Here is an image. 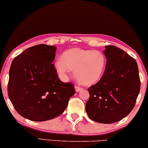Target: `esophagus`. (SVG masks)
<instances>
[{
	"mask_svg": "<svg viewBox=\"0 0 148 148\" xmlns=\"http://www.w3.org/2000/svg\"><path fill=\"white\" fill-rule=\"evenodd\" d=\"M75 90H76V91H79L82 90V88H80V87H79L78 86H75Z\"/></svg>",
	"mask_w": 148,
	"mask_h": 148,
	"instance_id": "esophagus-1",
	"label": "esophagus"
}]
</instances>
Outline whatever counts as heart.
Wrapping results in <instances>:
<instances>
[{"mask_svg":"<svg viewBox=\"0 0 148 148\" xmlns=\"http://www.w3.org/2000/svg\"><path fill=\"white\" fill-rule=\"evenodd\" d=\"M106 59L103 53L79 48L70 49L63 53L55 62L59 76L65 78L74 70V76L79 83L92 85L99 80L103 74Z\"/></svg>","mask_w":148,"mask_h":148,"instance_id":"1","label":"heart"}]
</instances>
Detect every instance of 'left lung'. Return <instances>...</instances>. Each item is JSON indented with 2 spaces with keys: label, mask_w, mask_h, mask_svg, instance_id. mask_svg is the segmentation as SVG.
<instances>
[{
  "label": "left lung",
  "mask_w": 148,
  "mask_h": 148,
  "mask_svg": "<svg viewBox=\"0 0 148 148\" xmlns=\"http://www.w3.org/2000/svg\"><path fill=\"white\" fill-rule=\"evenodd\" d=\"M106 67L101 78L88 90L86 104L89 118L99 123L111 124L132 111L140 90L137 62L123 49L105 47Z\"/></svg>",
  "instance_id": "obj_1"
}]
</instances>
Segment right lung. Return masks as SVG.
I'll return each mask as SVG.
<instances>
[{
    "label": "right lung",
    "instance_id": "obj_1",
    "mask_svg": "<svg viewBox=\"0 0 148 148\" xmlns=\"http://www.w3.org/2000/svg\"><path fill=\"white\" fill-rule=\"evenodd\" d=\"M55 46L39 44L14 58L8 95L16 111L33 121H45L60 115L74 95V84L58 78L53 62Z\"/></svg>",
    "mask_w": 148,
    "mask_h": 148
}]
</instances>
